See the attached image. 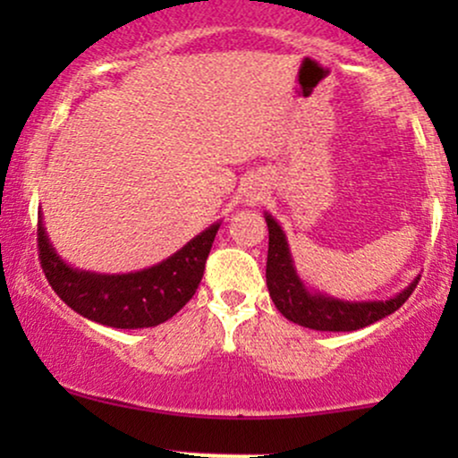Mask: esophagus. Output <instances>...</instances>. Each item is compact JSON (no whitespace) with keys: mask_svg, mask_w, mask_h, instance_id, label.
<instances>
[{"mask_svg":"<svg viewBox=\"0 0 458 458\" xmlns=\"http://www.w3.org/2000/svg\"><path fill=\"white\" fill-rule=\"evenodd\" d=\"M262 196H265V187L262 185H254V182H251V185L245 189V202L254 204L259 202V199H262Z\"/></svg>","mask_w":458,"mask_h":458,"instance_id":"1","label":"esophagus"}]
</instances>
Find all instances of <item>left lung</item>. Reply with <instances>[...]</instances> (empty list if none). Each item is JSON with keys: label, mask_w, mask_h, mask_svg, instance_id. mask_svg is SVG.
I'll return each instance as SVG.
<instances>
[{"label": "left lung", "mask_w": 458, "mask_h": 458, "mask_svg": "<svg viewBox=\"0 0 458 458\" xmlns=\"http://www.w3.org/2000/svg\"><path fill=\"white\" fill-rule=\"evenodd\" d=\"M265 219L269 228L267 288L276 308L301 327L317 331H355L368 327L386 318L387 314L396 312L418 286L420 277H415L404 291L386 301H343V299L320 295V293H310L306 284L299 280L280 224L269 213L265 215Z\"/></svg>", "instance_id": "8db88e82"}]
</instances>
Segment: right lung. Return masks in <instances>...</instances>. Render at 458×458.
Masks as SVG:
<instances>
[{"label": "right lung", "mask_w": 458, "mask_h": 458, "mask_svg": "<svg viewBox=\"0 0 458 458\" xmlns=\"http://www.w3.org/2000/svg\"><path fill=\"white\" fill-rule=\"evenodd\" d=\"M217 230L219 224H213L170 259L144 271L103 276L68 267L38 222V259L55 295L81 317L115 329L155 327L196 295Z\"/></svg>", "instance_id": "add662e5"}]
</instances>
